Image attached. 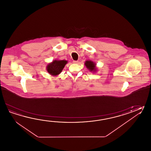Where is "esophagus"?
I'll return each mask as SVG.
<instances>
[{"label":"esophagus","mask_w":151,"mask_h":151,"mask_svg":"<svg viewBox=\"0 0 151 151\" xmlns=\"http://www.w3.org/2000/svg\"><path fill=\"white\" fill-rule=\"evenodd\" d=\"M73 63H75V64H76V63H78V61H73Z\"/></svg>","instance_id":"34e87169"}]
</instances>
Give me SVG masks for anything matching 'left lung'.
<instances>
[{
  "mask_svg": "<svg viewBox=\"0 0 151 151\" xmlns=\"http://www.w3.org/2000/svg\"><path fill=\"white\" fill-rule=\"evenodd\" d=\"M84 65L90 72L96 73L97 71V68L96 67V64L94 62L92 61L91 60H86L84 63Z\"/></svg>",
  "mask_w": 151,
  "mask_h": 151,
  "instance_id": "8db88e82",
  "label": "left lung"
}]
</instances>
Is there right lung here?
<instances>
[{"mask_svg": "<svg viewBox=\"0 0 151 151\" xmlns=\"http://www.w3.org/2000/svg\"><path fill=\"white\" fill-rule=\"evenodd\" d=\"M68 63L66 60H54L48 63L46 67L47 72L52 76H57L60 74L65 65Z\"/></svg>", "mask_w": 151, "mask_h": 151, "instance_id": "right-lung-1", "label": "right lung"}]
</instances>
